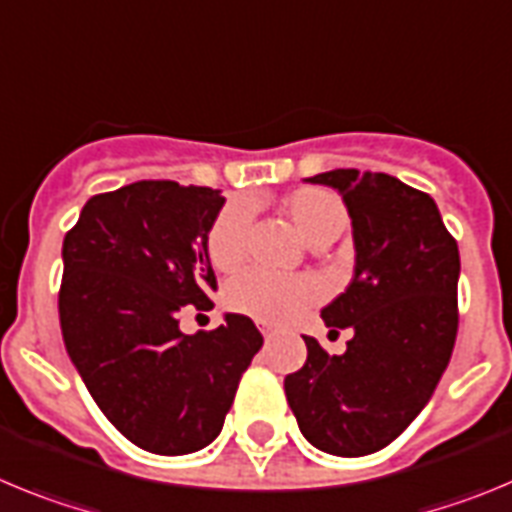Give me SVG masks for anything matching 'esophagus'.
<instances>
[{
  "instance_id": "obj_1",
  "label": "esophagus",
  "mask_w": 512,
  "mask_h": 512,
  "mask_svg": "<svg viewBox=\"0 0 512 512\" xmlns=\"http://www.w3.org/2000/svg\"><path fill=\"white\" fill-rule=\"evenodd\" d=\"M262 336H273V324H260Z\"/></svg>"
}]
</instances>
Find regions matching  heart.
<instances>
[{
	"label": "heart",
	"mask_w": 512,
	"mask_h": 512,
	"mask_svg": "<svg viewBox=\"0 0 512 512\" xmlns=\"http://www.w3.org/2000/svg\"><path fill=\"white\" fill-rule=\"evenodd\" d=\"M288 222L311 247L331 245L347 227V206L329 188L303 186L290 191L280 204ZM250 229V206L234 201L224 206L206 234V255L219 273H232L242 262ZM321 285L311 278H278V275L247 270L224 288V306L262 324H283L301 316L319 301Z\"/></svg>",
	"instance_id": "b5f03b06"
}]
</instances>
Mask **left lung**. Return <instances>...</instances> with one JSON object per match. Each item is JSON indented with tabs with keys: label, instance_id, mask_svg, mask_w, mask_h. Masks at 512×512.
<instances>
[{
	"label": "left lung",
	"instance_id": "obj_1",
	"mask_svg": "<svg viewBox=\"0 0 512 512\" xmlns=\"http://www.w3.org/2000/svg\"><path fill=\"white\" fill-rule=\"evenodd\" d=\"M306 181L336 188L352 219L354 278L321 319L354 336L344 354L303 336L306 365L285 377V395L316 449L365 457L411 426L449 365L459 247L434 199L388 173L339 168Z\"/></svg>",
	"mask_w": 512,
	"mask_h": 512
}]
</instances>
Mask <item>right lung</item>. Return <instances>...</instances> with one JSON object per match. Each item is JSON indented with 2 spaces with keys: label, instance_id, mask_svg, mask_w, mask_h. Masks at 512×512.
Listing matches in <instances>:
<instances>
[{
  "label": "right lung",
  "instance_id": "add662e5",
  "mask_svg": "<svg viewBox=\"0 0 512 512\" xmlns=\"http://www.w3.org/2000/svg\"><path fill=\"white\" fill-rule=\"evenodd\" d=\"M222 191L137 181L86 201L63 239L58 313L68 357L101 413L135 446L191 454L219 436L262 334L242 313L183 334L209 311L216 275L206 234Z\"/></svg>",
  "mask_w": 512,
  "mask_h": 512
}]
</instances>
